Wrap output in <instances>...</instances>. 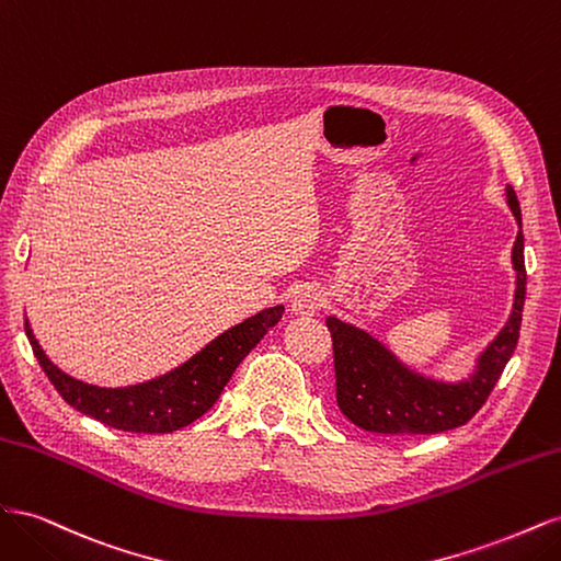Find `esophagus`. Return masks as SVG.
I'll return each mask as SVG.
<instances>
[{
    "label": "esophagus",
    "instance_id": "esophagus-1",
    "mask_svg": "<svg viewBox=\"0 0 561 561\" xmlns=\"http://www.w3.org/2000/svg\"><path fill=\"white\" fill-rule=\"evenodd\" d=\"M322 293L318 290V287H301V290L293 297V304L290 309L295 316H301V318H309V316H316L320 309H322Z\"/></svg>",
    "mask_w": 561,
    "mask_h": 561
}]
</instances>
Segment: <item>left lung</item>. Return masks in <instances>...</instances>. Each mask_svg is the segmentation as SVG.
Here are the masks:
<instances>
[{
	"label": "left lung",
	"instance_id": "1",
	"mask_svg": "<svg viewBox=\"0 0 561 561\" xmlns=\"http://www.w3.org/2000/svg\"><path fill=\"white\" fill-rule=\"evenodd\" d=\"M507 206L513 208L519 225L513 245L517 274L513 313L480 355L478 369L468 381L445 383L419 377L416 371L400 365L375 336L336 318L325 320L334 351L336 404L355 426L383 435H431L463 426L480 412L517 348L526 295L522 210L513 186H507Z\"/></svg>",
	"mask_w": 561,
	"mask_h": 561
}]
</instances>
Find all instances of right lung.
<instances>
[{
    "mask_svg": "<svg viewBox=\"0 0 561 561\" xmlns=\"http://www.w3.org/2000/svg\"><path fill=\"white\" fill-rule=\"evenodd\" d=\"M283 318V307H271L219 334L192 360L168 375L128 388H98L65 375L39 348L25 320V334L48 381L62 400L110 428L126 433H173L206 414L229 383L231 375L260 339Z\"/></svg>",
    "mask_w": 561,
    "mask_h": 561,
    "instance_id": "obj_1",
    "label": "right lung"
}]
</instances>
